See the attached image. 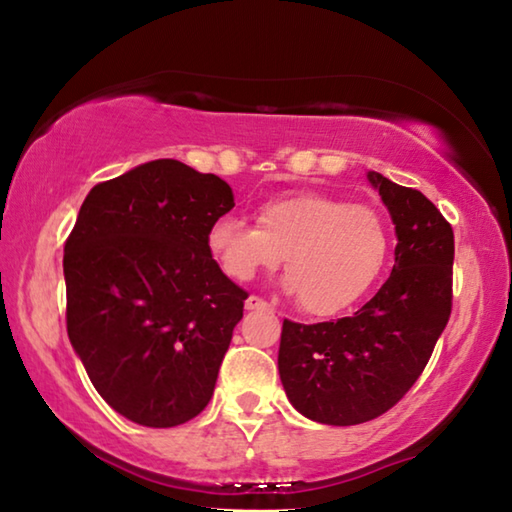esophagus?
<instances>
[{"instance_id":"1","label":"esophagus","mask_w":512,"mask_h":512,"mask_svg":"<svg viewBox=\"0 0 512 512\" xmlns=\"http://www.w3.org/2000/svg\"><path fill=\"white\" fill-rule=\"evenodd\" d=\"M268 302L259 296H248L246 298V309H266Z\"/></svg>"}]
</instances>
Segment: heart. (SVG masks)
<instances>
[{
  "mask_svg": "<svg viewBox=\"0 0 512 512\" xmlns=\"http://www.w3.org/2000/svg\"><path fill=\"white\" fill-rule=\"evenodd\" d=\"M255 225L223 216L207 250L235 282L271 271L284 257L287 287L300 307L332 316L363 298L386 264L391 232L375 207L323 192H291L257 205Z\"/></svg>",
  "mask_w": 512,
  "mask_h": 512,
  "instance_id": "1",
  "label": "heart"
}]
</instances>
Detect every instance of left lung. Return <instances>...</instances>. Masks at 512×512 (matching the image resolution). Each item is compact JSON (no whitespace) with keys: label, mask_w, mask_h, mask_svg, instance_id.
<instances>
[{"label":"left lung","mask_w":512,"mask_h":512,"mask_svg":"<svg viewBox=\"0 0 512 512\" xmlns=\"http://www.w3.org/2000/svg\"><path fill=\"white\" fill-rule=\"evenodd\" d=\"M393 216V273L375 298L336 323H282L277 368L309 420L350 427L402 400L452 314L454 230L427 196L370 171Z\"/></svg>","instance_id":"left-lung-1"}]
</instances>
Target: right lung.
Instances as JSON below:
<instances>
[{
  "label": "right lung",
  "instance_id": "1",
  "mask_svg": "<svg viewBox=\"0 0 512 512\" xmlns=\"http://www.w3.org/2000/svg\"><path fill=\"white\" fill-rule=\"evenodd\" d=\"M230 185L153 160L92 187L65 241L67 334L97 393L144 427H176L214 393L248 293L207 250Z\"/></svg>",
  "mask_w": 512,
  "mask_h": 512
}]
</instances>
